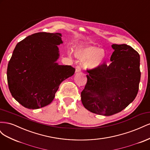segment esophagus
<instances>
[{"mask_svg":"<svg viewBox=\"0 0 150 150\" xmlns=\"http://www.w3.org/2000/svg\"><path fill=\"white\" fill-rule=\"evenodd\" d=\"M81 71V68L80 66H77L76 67V72L77 73V72H80Z\"/></svg>","mask_w":150,"mask_h":150,"instance_id":"34e87169","label":"esophagus"}]
</instances>
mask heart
I'll list each match as a JSON object with an SVG mask.
<instances>
[{
	"mask_svg": "<svg viewBox=\"0 0 150 150\" xmlns=\"http://www.w3.org/2000/svg\"><path fill=\"white\" fill-rule=\"evenodd\" d=\"M74 55L81 60H86V66L91 69L100 66L106 57V54L103 49L93 46L77 47L74 50Z\"/></svg>",
	"mask_w": 150,
	"mask_h": 150,
	"instance_id": "obj_1",
	"label": "heart"
}]
</instances>
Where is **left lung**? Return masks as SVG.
I'll list each match as a JSON object with an SVG mask.
<instances>
[{
  "mask_svg": "<svg viewBox=\"0 0 150 150\" xmlns=\"http://www.w3.org/2000/svg\"><path fill=\"white\" fill-rule=\"evenodd\" d=\"M111 47V63L88 70L87 83L81 94L86 110L103 116L116 114L133 102L141 78L138 52L125 44Z\"/></svg>",
  "mask_w": 150,
  "mask_h": 150,
  "instance_id": "obj_1",
  "label": "left lung"
}]
</instances>
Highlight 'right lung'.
Here are the masks:
<instances>
[{
    "label": "right lung",
    "instance_id": "obj_1",
    "mask_svg": "<svg viewBox=\"0 0 150 150\" xmlns=\"http://www.w3.org/2000/svg\"><path fill=\"white\" fill-rule=\"evenodd\" d=\"M60 33H38L17 43L8 62L7 82L12 97L28 109L51 103L63 81L74 74L71 66L59 65Z\"/></svg>",
    "mask_w": 150,
    "mask_h": 150
}]
</instances>
